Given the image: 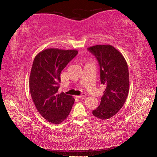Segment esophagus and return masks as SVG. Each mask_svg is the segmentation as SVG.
Masks as SVG:
<instances>
[{
  "instance_id": "1",
  "label": "esophagus",
  "mask_w": 157,
  "mask_h": 157,
  "mask_svg": "<svg viewBox=\"0 0 157 157\" xmlns=\"http://www.w3.org/2000/svg\"><path fill=\"white\" fill-rule=\"evenodd\" d=\"M85 93H83L82 95H79V96H76V97L78 98H83L85 97Z\"/></svg>"
}]
</instances>
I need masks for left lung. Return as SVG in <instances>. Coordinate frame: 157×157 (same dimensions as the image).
Segmentation results:
<instances>
[{"label":"left lung","instance_id":"1","mask_svg":"<svg viewBox=\"0 0 157 157\" xmlns=\"http://www.w3.org/2000/svg\"><path fill=\"white\" fill-rule=\"evenodd\" d=\"M100 66V82L105 86L98 107L93 115L108 119L123 107L129 92V72L123 55L111 45H96L87 48Z\"/></svg>","mask_w":157,"mask_h":157}]
</instances>
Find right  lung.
<instances>
[{
  "instance_id": "add662e5",
  "label": "right lung",
  "mask_w": 157,
  "mask_h": 157,
  "mask_svg": "<svg viewBox=\"0 0 157 157\" xmlns=\"http://www.w3.org/2000/svg\"><path fill=\"white\" fill-rule=\"evenodd\" d=\"M75 49L50 48L35 57L29 78V87L34 104L42 117L53 124H60L67 118L74 98L59 93L60 73L76 56Z\"/></svg>"
}]
</instances>
